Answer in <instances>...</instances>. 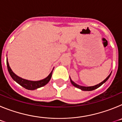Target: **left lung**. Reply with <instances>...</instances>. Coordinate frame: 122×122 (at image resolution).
Instances as JSON below:
<instances>
[{
    "label": "left lung",
    "mask_w": 122,
    "mask_h": 122,
    "mask_svg": "<svg viewBox=\"0 0 122 122\" xmlns=\"http://www.w3.org/2000/svg\"><path fill=\"white\" fill-rule=\"evenodd\" d=\"M111 74H110L109 75V76H107V77H106V78L103 82H101V83H100V84H97V85H96V86H91V87H84V86H79V85H77V84H76L75 82H73V81L71 79V78H70V81H71V84L74 86V87H77V88H78V89H81V90H84V91H91V90H95V89H97V88H98L99 87H100L101 85L103 84H104V83L106 81H107L109 78L110 76H111Z\"/></svg>",
    "instance_id": "left-lung-1"
}]
</instances>
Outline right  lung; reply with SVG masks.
<instances>
[{"label":"right lung","instance_id":"obj_1","mask_svg":"<svg viewBox=\"0 0 122 122\" xmlns=\"http://www.w3.org/2000/svg\"><path fill=\"white\" fill-rule=\"evenodd\" d=\"M6 65H7V68H8V72H9L11 77H12L13 79L17 83H18L19 85H21L22 87H24L25 89H28V90H35V89H36L38 88H40V87H41L43 86H45L46 84H48L51 78L52 74V71L49 74V76L45 79H44L38 81H28L26 80V79H22L18 76L17 75H16L12 71L10 67L9 64H8V62L7 60H6Z\"/></svg>","mask_w":122,"mask_h":122}]
</instances>
